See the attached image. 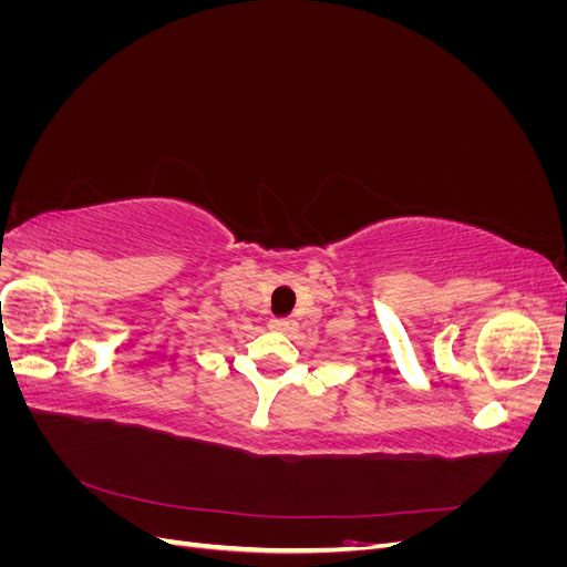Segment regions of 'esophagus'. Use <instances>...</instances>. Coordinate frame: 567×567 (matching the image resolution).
Returning <instances> with one entry per match:
<instances>
[{
  "label": "esophagus",
  "mask_w": 567,
  "mask_h": 567,
  "mask_svg": "<svg viewBox=\"0 0 567 567\" xmlns=\"http://www.w3.org/2000/svg\"><path fill=\"white\" fill-rule=\"evenodd\" d=\"M271 329H277V331H281V333H288V331H293V329H296V319H290V317H281V319H271Z\"/></svg>",
  "instance_id": "esophagus-1"
}]
</instances>
